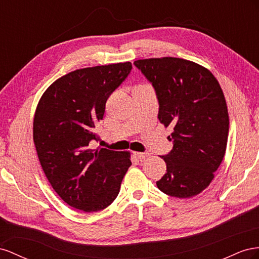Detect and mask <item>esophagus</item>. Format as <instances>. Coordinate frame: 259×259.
I'll return each instance as SVG.
<instances>
[{"mask_svg": "<svg viewBox=\"0 0 259 259\" xmlns=\"http://www.w3.org/2000/svg\"><path fill=\"white\" fill-rule=\"evenodd\" d=\"M134 155L138 159L142 160V159H144V158H146L147 156H149L150 154L149 153H141V152H134Z\"/></svg>", "mask_w": 259, "mask_h": 259, "instance_id": "esophagus-1", "label": "esophagus"}]
</instances>
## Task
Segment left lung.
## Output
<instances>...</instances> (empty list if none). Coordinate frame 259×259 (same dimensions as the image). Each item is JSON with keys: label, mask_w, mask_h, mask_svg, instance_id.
I'll return each instance as SVG.
<instances>
[{"label": "left lung", "mask_w": 259, "mask_h": 259, "mask_svg": "<svg viewBox=\"0 0 259 259\" xmlns=\"http://www.w3.org/2000/svg\"><path fill=\"white\" fill-rule=\"evenodd\" d=\"M135 65L155 88L159 122L174 129L172 150L161 156L167 172L157 188L174 197H193L215 178L226 153L229 114L223 89L207 68L183 58H145Z\"/></svg>", "instance_id": "obj_1"}]
</instances>
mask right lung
Listing matches in <instances>:
<instances>
[{
    "label": "right lung",
    "instance_id": "obj_1",
    "mask_svg": "<svg viewBox=\"0 0 259 259\" xmlns=\"http://www.w3.org/2000/svg\"><path fill=\"white\" fill-rule=\"evenodd\" d=\"M130 62L73 70L55 80L36 105L33 143L52 188L71 207L99 211L114 202L130 152L90 149L106 101L128 77Z\"/></svg>",
    "mask_w": 259,
    "mask_h": 259
}]
</instances>
